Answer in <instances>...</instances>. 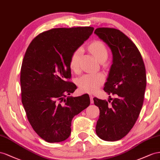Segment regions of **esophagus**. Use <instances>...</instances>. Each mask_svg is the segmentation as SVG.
Masks as SVG:
<instances>
[{
    "mask_svg": "<svg viewBox=\"0 0 160 160\" xmlns=\"http://www.w3.org/2000/svg\"><path fill=\"white\" fill-rule=\"evenodd\" d=\"M90 102L92 104L94 102V100H93L94 97H93L92 94H90Z\"/></svg>",
    "mask_w": 160,
    "mask_h": 160,
    "instance_id": "1",
    "label": "esophagus"
}]
</instances>
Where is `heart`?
Instances as JSON below:
<instances>
[{
  "label": "heart",
  "instance_id": "b5f03b06",
  "mask_svg": "<svg viewBox=\"0 0 160 160\" xmlns=\"http://www.w3.org/2000/svg\"><path fill=\"white\" fill-rule=\"evenodd\" d=\"M99 62L107 58L108 52L104 43L100 41H95L90 43L88 47ZM82 53V49L79 48L73 52L70 60V68L76 72L80 70V57ZM104 82V76L102 74H87L81 76L78 80L80 90L86 92H96Z\"/></svg>",
  "mask_w": 160,
  "mask_h": 160
}]
</instances>
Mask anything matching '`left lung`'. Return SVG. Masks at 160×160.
<instances>
[{"label":"left lung","mask_w":160,"mask_h":160,"mask_svg":"<svg viewBox=\"0 0 160 160\" xmlns=\"http://www.w3.org/2000/svg\"><path fill=\"white\" fill-rule=\"evenodd\" d=\"M94 33L111 50L112 63L104 90L116 95L111 104L93 98L100 110L96 133L102 140L115 141L128 134L139 115L146 88L145 68L139 49L122 32L102 27Z\"/></svg>","instance_id":"1"}]
</instances>
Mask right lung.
Returning <instances> with one entry per match:
<instances>
[{"label": "right lung", "instance_id": "obj_1", "mask_svg": "<svg viewBox=\"0 0 160 160\" xmlns=\"http://www.w3.org/2000/svg\"><path fill=\"white\" fill-rule=\"evenodd\" d=\"M93 31L91 27L50 29L33 39L25 52L22 103L33 130L47 142L69 138L72 118L90 105L88 94L66 97L77 88L67 79L71 78V56Z\"/></svg>", "mask_w": 160, "mask_h": 160}]
</instances>
